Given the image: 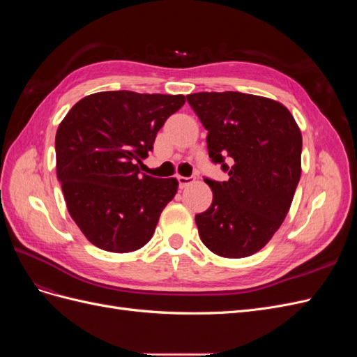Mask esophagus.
<instances>
[{
    "label": "esophagus",
    "instance_id": "1",
    "mask_svg": "<svg viewBox=\"0 0 357 357\" xmlns=\"http://www.w3.org/2000/svg\"><path fill=\"white\" fill-rule=\"evenodd\" d=\"M177 181H178V188L180 189L186 188V186L190 185V183H193V180L190 177H183V176H177Z\"/></svg>",
    "mask_w": 357,
    "mask_h": 357
}]
</instances>
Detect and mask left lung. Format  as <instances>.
Returning <instances> with one entry per match:
<instances>
[{"label":"left lung","mask_w":357,"mask_h":357,"mask_svg":"<svg viewBox=\"0 0 357 357\" xmlns=\"http://www.w3.org/2000/svg\"><path fill=\"white\" fill-rule=\"evenodd\" d=\"M208 131L213 164L229 176L205 177L213 202L195 215L201 241L223 257H247L282 226L301 177L302 137L294 116L277 101L241 92L186 96Z\"/></svg>","instance_id":"8db88e82"}]
</instances>
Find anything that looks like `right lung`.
Masks as SVG:
<instances>
[{"instance_id":"obj_1","label":"right lung","mask_w":357,"mask_h":357,"mask_svg":"<svg viewBox=\"0 0 357 357\" xmlns=\"http://www.w3.org/2000/svg\"><path fill=\"white\" fill-rule=\"evenodd\" d=\"M185 101L183 95L98 92L84 96L61 122L58 180L70 215L93 245L128 253L152 238L178 183L147 176L139 167Z\"/></svg>"}]
</instances>
